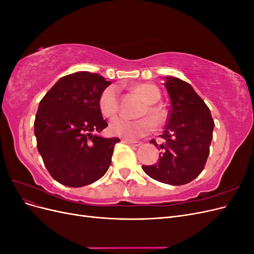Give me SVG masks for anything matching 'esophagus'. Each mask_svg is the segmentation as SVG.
Returning a JSON list of instances; mask_svg holds the SVG:
<instances>
[{"label": "esophagus", "mask_w": 254, "mask_h": 254, "mask_svg": "<svg viewBox=\"0 0 254 254\" xmlns=\"http://www.w3.org/2000/svg\"><path fill=\"white\" fill-rule=\"evenodd\" d=\"M122 142L123 143H125V144H128V145H131V146H140V145H142V142H139V141H131V140H126V139H124V140H122Z\"/></svg>", "instance_id": "obj_1"}]
</instances>
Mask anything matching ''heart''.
<instances>
[{"mask_svg":"<svg viewBox=\"0 0 254 254\" xmlns=\"http://www.w3.org/2000/svg\"><path fill=\"white\" fill-rule=\"evenodd\" d=\"M135 90L143 94L146 101H147V107H145L142 111V115L148 114L159 121L161 118L160 110L153 105L160 98V90L149 83L137 84L134 87ZM121 99L119 90L115 86H109L105 88L98 98L99 110L106 118H112L118 114L120 110ZM156 128V122L151 118H143L139 120H129L124 117H119L113 119L109 124L110 132L114 135L125 137V139L134 140L137 137L144 136L152 132Z\"/></svg>","mask_w":254,"mask_h":254,"instance_id":"b5f03b06","label":"heart"}]
</instances>
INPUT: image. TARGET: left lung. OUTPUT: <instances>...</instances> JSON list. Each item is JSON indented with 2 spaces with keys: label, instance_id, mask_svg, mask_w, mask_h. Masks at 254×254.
<instances>
[{
  "label": "left lung",
  "instance_id": "left-lung-1",
  "mask_svg": "<svg viewBox=\"0 0 254 254\" xmlns=\"http://www.w3.org/2000/svg\"><path fill=\"white\" fill-rule=\"evenodd\" d=\"M164 86L171 98L166 126L150 143L161 149L155 165H143L150 178L171 186H183L200 175L210 153L214 121L210 109L190 83L166 77Z\"/></svg>",
  "mask_w": 254,
  "mask_h": 254
}]
</instances>
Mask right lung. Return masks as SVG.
Returning a JSON list of instances; mask_svg holds the SVG:
<instances>
[{
    "mask_svg": "<svg viewBox=\"0 0 254 254\" xmlns=\"http://www.w3.org/2000/svg\"><path fill=\"white\" fill-rule=\"evenodd\" d=\"M110 83L98 74L77 72L60 78L41 99L34 123L37 148L50 175L64 186H88L111 164L120 139L93 134L108 126L98 98Z\"/></svg>",
    "mask_w": 254,
    "mask_h": 254,
    "instance_id": "1",
    "label": "right lung"
}]
</instances>
